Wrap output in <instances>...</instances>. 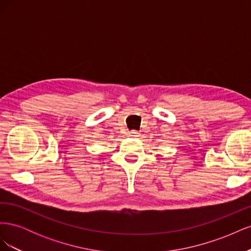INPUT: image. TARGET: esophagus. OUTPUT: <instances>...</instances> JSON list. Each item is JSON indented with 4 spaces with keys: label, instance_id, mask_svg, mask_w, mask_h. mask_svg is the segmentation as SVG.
I'll return each instance as SVG.
<instances>
[{
    "label": "esophagus",
    "instance_id": "obj_1",
    "mask_svg": "<svg viewBox=\"0 0 251 251\" xmlns=\"http://www.w3.org/2000/svg\"><path fill=\"white\" fill-rule=\"evenodd\" d=\"M128 136H130V137H139L140 133L137 131H131L128 132Z\"/></svg>",
    "mask_w": 251,
    "mask_h": 251
}]
</instances>
